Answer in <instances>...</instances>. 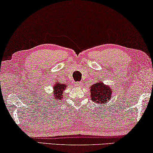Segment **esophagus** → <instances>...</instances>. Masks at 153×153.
<instances>
[{
    "instance_id": "esophagus-1",
    "label": "esophagus",
    "mask_w": 153,
    "mask_h": 153,
    "mask_svg": "<svg viewBox=\"0 0 153 153\" xmlns=\"http://www.w3.org/2000/svg\"><path fill=\"white\" fill-rule=\"evenodd\" d=\"M81 85H82V83L81 82V81H79V82H76V83H75V85L77 87H81Z\"/></svg>"
}]
</instances>
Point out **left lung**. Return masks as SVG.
Masks as SVG:
<instances>
[{
    "instance_id": "1",
    "label": "left lung",
    "mask_w": 153,
    "mask_h": 153,
    "mask_svg": "<svg viewBox=\"0 0 153 153\" xmlns=\"http://www.w3.org/2000/svg\"><path fill=\"white\" fill-rule=\"evenodd\" d=\"M91 97L95 104H104L111 97L112 88L108 85H104L103 82H97L90 87Z\"/></svg>"
}]
</instances>
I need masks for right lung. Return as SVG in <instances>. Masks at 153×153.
I'll return each instance as SVG.
<instances>
[{
  "mask_svg": "<svg viewBox=\"0 0 153 153\" xmlns=\"http://www.w3.org/2000/svg\"><path fill=\"white\" fill-rule=\"evenodd\" d=\"M53 95H52V100H55L56 101L62 100L63 91L65 90L67 85L63 83H60L56 81V83L53 85Z\"/></svg>",
  "mask_w": 153,
  "mask_h": 153,
  "instance_id": "obj_1",
  "label": "right lung"
}]
</instances>
